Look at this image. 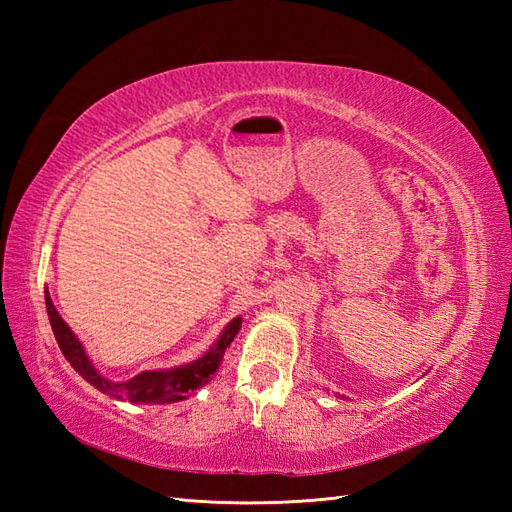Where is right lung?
Here are the masks:
<instances>
[{"label": "right lung", "instance_id": "right-lung-1", "mask_svg": "<svg viewBox=\"0 0 512 512\" xmlns=\"http://www.w3.org/2000/svg\"><path fill=\"white\" fill-rule=\"evenodd\" d=\"M46 310L48 319L52 325L54 339H57L63 356L68 358V363L79 372L90 385H94L103 394L118 398V400H129V402H145V405H167V402H178L184 400L193 391H198L206 383H211L217 367L222 363V356L226 347L233 343L239 328H242V319L235 317L231 323L226 325L224 332L220 334L211 350L198 361L171 367V369H158V372H140L138 376L125 380V383H114V380H107L99 374V369L92 365V361L85 354L81 341L76 339V334L70 330V325L61 319V314L54 308L50 299V292L46 290Z\"/></svg>", "mask_w": 512, "mask_h": 512}]
</instances>
